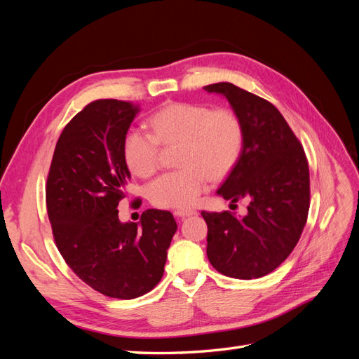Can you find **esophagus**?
<instances>
[{"label": "esophagus", "instance_id": "esophagus-1", "mask_svg": "<svg viewBox=\"0 0 359 359\" xmlns=\"http://www.w3.org/2000/svg\"><path fill=\"white\" fill-rule=\"evenodd\" d=\"M198 212L194 210H177L173 211V215L178 217V219H186V217H191V215H196Z\"/></svg>", "mask_w": 359, "mask_h": 359}]
</instances>
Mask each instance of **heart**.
I'll use <instances>...</instances> for the list:
<instances>
[{
    "label": "heart",
    "mask_w": 359,
    "mask_h": 359,
    "mask_svg": "<svg viewBox=\"0 0 359 359\" xmlns=\"http://www.w3.org/2000/svg\"><path fill=\"white\" fill-rule=\"evenodd\" d=\"M151 133L128 128L123 158L136 177H149L158 163V144H180L181 169L165 172L148 186L149 201L160 208H189L208 187L235 166L243 148V124L229 109L199 103H169L149 116Z\"/></svg>",
    "instance_id": "b5f03b06"
}]
</instances>
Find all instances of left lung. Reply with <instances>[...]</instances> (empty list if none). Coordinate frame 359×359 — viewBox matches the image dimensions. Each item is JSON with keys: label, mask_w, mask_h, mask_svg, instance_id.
<instances>
[{"label": "left lung", "mask_w": 359, "mask_h": 359, "mask_svg": "<svg viewBox=\"0 0 359 359\" xmlns=\"http://www.w3.org/2000/svg\"><path fill=\"white\" fill-rule=\"evenodd\" d=\"M223 95L243 124V148L217 190L235 203L248 199L245 215L208 212L206 256L223 276L259 278L295 248L310 206V173L304 149L274 104L229 82L203 86Z\"/></svg>", "instance_id": "1"}]
</instances>
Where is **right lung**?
Here are the masks:
<instances>
[{
	"label": "right lung",
	"mask_w": 359,
	"mask_h": 359,
	"mask_svg": "<svg viewBox=\"0 0 359 359\" xmlns=\"http://www.w3.org/2000/svg\"><path fill=\"white\" fill-rule=\"evenodd\" d=\"M139 104L95 100L64 127L50 163L48 215L57 247L86 285L106 297L133 299L163 277L177 232L169 211L147 210L139 223L119 222L118 203L132 178L123 137Z\"/></svg>",
	"instance_id": "1"
}]
</instances>
